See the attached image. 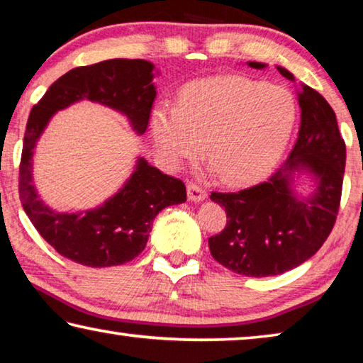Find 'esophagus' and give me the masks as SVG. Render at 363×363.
Listing matches in <instances>:
<instances>
[{
	"mask_svg": "<svg viewBox=\"0 0 363 363\" xmlns=\"http://www.w3.org/2000/svg\"><path fill=\"white\" fill-rule=\"evenodd\" d=\"M187 196L190 201H203L206 199V190L195 182L187 184Z\"/></svg>",
	"mask_w": 363,
	"mask_h": 363,
	"instance_id": "34e87169",
	"label": "esophagus"
}]
</instances>
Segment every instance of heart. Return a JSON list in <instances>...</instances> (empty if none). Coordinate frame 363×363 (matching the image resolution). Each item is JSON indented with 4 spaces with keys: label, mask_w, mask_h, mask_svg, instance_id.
Listing matches in <instances>:
<instances>
[{
    "label": "heart",
    "mask_w": 363,
    "mask_h": 363,
    "mask_svg": "<svg viewBox=\"0 0 363 363\" xmlns=\"http://www.w3.org/2000/svg\"><path fill=\"white\" fill-rule=\"evenodd\" d=\"M298 118L286 88L242 77L199 79L182 89L179 104L152 115V136L171 167L206 155L225 182L255 181L275 167Z\"/></svg>",
    "instance_id": "heart-1"
}]
</instances>
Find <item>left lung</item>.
<instances>
[{"instance_id": "left-lung-1", "label": "left lung", "mask_w": 363, "mask_h": 363, "mask_svg": "<svg viewBox=\"0 0 363 363\" xmlns=\"http://www.w3.org/2000/svg\"><path fill=\"white\" fill-rule=\"evenodd\" d=\"M262 70L267 64L247 62ZM281 77L294 75L277 65ZM301 126L296 144L266 182L240 192H213L224 206L227 225L208 238L214 259L245 277H272L314 256L333 229L340 208L346 144L333 108L315 89L301 83ZM315 181L311 194L296 190L301 175Z\"/></svg>"}]
</instances>
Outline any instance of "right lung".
Masks as SVG:
<instances>
[{"label":"right lung","instance_id":"1","mask_svg":"<svg viewBox=\"0 0 363 363\" xmlns=\"http://www.w3.org/2000/svg\"><path fill=\"white\" fill-rule=\"evenodd\" d=\"M155 65L144 59H110L77 67L54 82L30 112L19 171V195L35 229L60 256L88 267L120 266L143 253L157 214L186 201L184 182L163 174L144 157L115 195L102 205L59 213L40 199L33 182V153L59 110L79 101L97 102L125 115L143 136L157 97Z\"/></svg>","mask_w":363,"mask_h":363}]
</instances>
